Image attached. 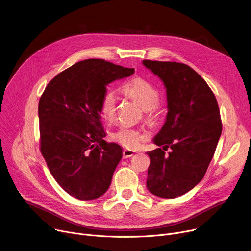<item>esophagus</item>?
<instances>
[{"mask_svg": "<svg viewBox=\"0 0 251 251\" xmlns=\"http://www.w3.org/2000/svg\"><path fill=\"white\" fill-rule=\"evenodd\" d=\"M134 154H135V152L132 151V150H124V151H123V158H124V159L130 158V157H132Z\"/></svg>", "mask_w": 251, "mask_h": 251, "instance_id": "34e87169", "label": "esophagus"}]
</instances>
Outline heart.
Instances as JSON below:
<instances>
[{"mask_svg": "<svg viewBox=\"0 0 251 251\" xmlns=\"http://www.w3.org/2000/svg\"><path fill=\"white\" fill-rule=\"evenodd\" d=\"M122 91L145 110L147 119L150 122H155L161 117L162 108L158 102L159 91L151 82L142 77H135L123 85ZM116 105V94L111 90H107L100 100L99 109L101 116L107 121L113 120ZM112 138L128 149H137L147 137L137 129L121 128L112 134Z\"/></svg>", "mask_w": 251, "mask_h": 251, "instance_id": "heart-1", "label": "heart"}]
</instances>
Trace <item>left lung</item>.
Wrapping results in <instances>:
<instances>
[{
  "label": "left lung",
  "mask_w": 251,
  "mask_h": 251,
  "mask_svg": "<svg viewBox=\"0 0 251 251\" xmlns=\"http://www.w3.org/2000/svg\"><path fill=\"white\" fill-rule=\"evenodd\" d=\"M163 81L168 102L165 124L155 136L147 188L153 195L180 197L201 180L213 157L223 126L217 98L204 79L189 65L143 60ZM172 149L169 155L164 151Z\"/></svg>",
  "instance_id": "left-lung-1"
}]
</instances>
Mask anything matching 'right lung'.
<instances>
[{"mask_svg": "<svg viewBox=\"0 0 251 251\" xmlns=\"http://www.w3.org/2000/svg\"><path fill=\"white\" fill-rule=\"evenodd\" d=\"M134 71L90 58L61 71L46 87L39 103L41 152L70 196L89 201L108 190L122 149L103 139L100 100L107 85Z\"/></svg>", "mask_w": 251, "mask_h": 251, "instance_id": "obj_1", "label": "right lung"}]
</instances>
